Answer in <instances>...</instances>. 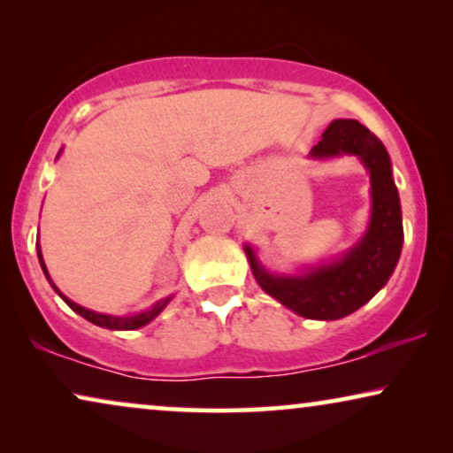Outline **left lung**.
Returning a JSON list of instances; mask_svg holds the SVG:
<instances>
[{
	"label": "left lung",
	"instance_id": "left-lung-1",
	"mask_svg": "<svg viewBox=\"0 0 453 453\" xmlns=\"http://www.w3.org/2000/svg\"><path fill=\"white\" fill-rule=\"evenodd\" d=\"M346 154L361 160L371 181L369 225L355 247L332 262L305 265L296 274H276L264 268L250 243L243 245L259 287L307 319H340L369 303L394 274L404 243L400 196L386 146L358 121L334 119L309 157L326 160Z\"/></svg>",
	"mask_w": 453,
	"mask_h": 453
}]
</instances>
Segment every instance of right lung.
I'll return each instance as SVG.
<instances>
[{
    "label": "right lung",
    "mask_w": 453,
    "mask_h": 453,
    "mask_svg": "<svg viewBox=\"0 0 453 453\" xmlns=\"http://www.w3.org/2000/svg\"><path fill=\"white\" fill-rule=\"evenodd\" d=\"M59 157V154H58ZM36 256H39V262H41V268H42V272H45V278L49 280V284H51L53 287V290L55 293H58L61 299H64L65 303H67V307L70 309H73V311H76L78 315H82L84 319H88L90 324H95V326H101V327H107V330H138V327H142V326H146V324H150V321L157 318V315L163 311V309L169 305V301L173 299V295L171 296H165V299H160V301H157L154 303V305L150 307V309H146V311H140V313H134V315H107V313H96V311H92V309H86V307H82V305H78V303H73L72 299H67V296L61 293V290L55 287L53 284V280H51V276H49V272H47V265H45V259H42V253H41V245L36 243Z\"/></svg>",
    "instance_id": "1"
}]
</instances>
